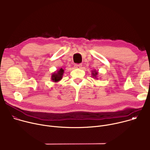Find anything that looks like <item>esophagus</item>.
<instances>
[{
    "mask_svg": "<svg viewBox=\"0 0 150 150\" xmlns=\"http://www.w3.org/2000/svg\"><path fill=\"white\" fill-rule=\"evenodd\" d=\"M81 67H82V64H76L74 66V67L75 68V69H80Z\"/></svg>",
    "mask_w": 150,
    "mask_h": 150,
    "instance_id": "1",
    "label": "esophagus"
}]
</instances>
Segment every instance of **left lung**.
<instances>
[{
	"mask_svg": "<svg viewBox=\"0 0 150 150\" xmlns=\"http://www.w3.org/2000/svg\"><path fill=\"white\" fill-rule=\"evenodd\" d=\"M91 75H92V77L94 79H98V72L96 71V70H94V71H91Z\"/></svg>",
	"mask_w": 150,
	"mask_h": 150,
	"instance_id": "obj_1",
	"label": "left lung"
}]
</instances>
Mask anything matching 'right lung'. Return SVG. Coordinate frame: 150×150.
Returning <instances> with one entry per match:
<instances>
[{
	"label": "right lung",
	"instance_id": "obj_1",
	"mask_svg": "<svg viewBox=\"0 0 150 150\" xmlns=\"http://www.w3.org/2000/svg\"><path fill=\"white\" fill-rule=\"evenodd\" d=\"M63 74H64V70L62 69V68L59 69L56 72H53L51 75V78L52 82L57 83L59 81H60L63 78Z\"/></svg>",
	"mask_w": 150,
	"mask_h": 150
}]
</instances>
